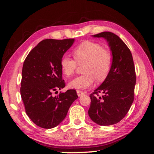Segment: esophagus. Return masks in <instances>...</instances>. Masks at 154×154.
Instances as JSON below:
<instances>
[{"mask_svg": "<svg viewBox=\"0 0 154 154\" xmlns=\"http://www.w3.org/2000/svg\"><path fill=\"white\" fill-rule=\"evenodd\" d=\"M76 92H77L78 96H79V97H80V96H81V95H83V94H84V92L81 91V90H77Z\"/></svg>", "mask_w": 154, "mask_h": 154, "instance_id": "1", "label": "esophagus"}]
</instances>
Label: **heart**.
Listing matches in <instances>:
<instances>
[{
	"label": "heart",
	"mask_w": 154,
	"mask_h": 154,
	"mask_svg": "<svg viewBox=\"0 0 154 154\" xmlns=\"http://www.w3.org/2000/svg\"><path fill=\"white\" fill-rule=\"evenodd\" d=\"M74 60L66 54L60 59L61 71L65 76L71 77L75 73L78 64L85 63L84 75H79L69 83L72 89L83 90L92 87L95 79L98 81L106 79L112 66L111 52L104 49L100 44L91 41H85L79 44L72 51Z\"/></svg>",
	"instance_id": "b5f03b06"
}]
</instances>
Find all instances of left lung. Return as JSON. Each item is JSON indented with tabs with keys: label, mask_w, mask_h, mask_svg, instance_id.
Masks as SVG:
<instances>
[{
	"label": "left lung",
	"mask_w": 154,
	"mask_h": 154,
	"mask_svg": "<svg viewBox=\"0 0 154 154\" xmlns=\"http://www.w3.org/2000/svg\"><path fill=\"white\" fill-rule=\"evenodd\" d=\"M94 37L107 40L113 61L108 76L90 94L88 115L98 125H111L118 123L125 116L133 102L135 69L131 52L117 35L104 31L94 35Z\"/></svg>",
	"instance_id": "8db88e82"
}]
</instances>
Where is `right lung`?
I'll return each mask as SVG.
<instances>
[{
  "label": "right lung",
  "mask_w": 154,
  "mask_h": 154,
  "mask_svg": "<svg viewBox=\"0 0 154 154\" xmlns=\"http://www.w3.org/2000/svg\"><path fill=\"white\" fill-rule=\"evenodd\" d=\"M73 41L43 40L31 50L23 64L20 93L26 113L35 125L45 129L59 125L78 98L75 90L52 96L65 87L60 62Z\"/></svg>",
  "instance_id": "1"
}]
</instances>
